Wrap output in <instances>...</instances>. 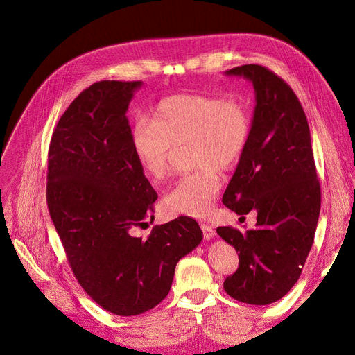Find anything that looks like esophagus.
Returning a JSON list of instances; mask_svg holds the SVG:
<instances>
[{
	"instance_id": "esophagus-1",
	"label": "esophagus",
	"mask_w": 355,
	"mask_h": 355,
	"mask_svg": "<svg viewBox=\"0 0 355 355\" xmlns=\"http://www.w3.org/2000/svg\"><path fill=\"white\" fill-rule=\"evenodd\" d=\"M201 230H202L204 239H206V240H211V239L216 236L214 227L210 226V225H207V223H201Z\"/></svg>"
}]
</instances>
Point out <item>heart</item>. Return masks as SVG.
<instances>
[{
    "label": "heart",
    "mask_w": 355,
    "mask_h": 355,
    "mask_svg": "<svg viewBox=\"0 0 355 355\" xmlns=\"http://www.w3.org/2000/svg\"><path fill=\"white\" fill-rule=\"evenodd\" d=\"M249 135L250 118L240 102L189 93L162 99L153 121L134 125L130 142L141 170L155 181L166 175L173 148L190 142L191 161L198 170L180 178L164 204L175 214L206 217L221 189L216 168L232 170L243 155Z\"/></svg>",
    "instance_id": "b5f03b06"
}]
</instances>
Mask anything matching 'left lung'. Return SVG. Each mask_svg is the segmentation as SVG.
Returning a JSON list of instances; mask_svg holds the SVG:
<instances>
[{
  "label": "left lung",
  "instance_id": "8db88e82",
  "mask_svg": "<svg viewBox=\"0 0 355 355\" xmlns=\"http://www.w3.org/2000/svg\"><path fill=\"white\" fill-rule=\"evenodd\" d=\"M252 82L256 106L245 153L223 194L243 216L257 213L254 229L217 227L239 252V268L225 291L250 305L285 296L301 276L321 210V187L305 112L291 86L269 69L245 64L226 71Z\"/></svg>",
  "mask_w": 355,
  "mask_h": 355
}]
</instances>
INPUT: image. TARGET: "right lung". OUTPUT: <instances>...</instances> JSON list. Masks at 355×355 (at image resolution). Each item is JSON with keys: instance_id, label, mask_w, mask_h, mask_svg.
<instances>
[{"instance_id": "1", "label": "right lung", "mask_w": 355, "mask_h": 355, "mask_svg": "<svg viewBox=\"0 0 355 355\" xmlns=\"http://www.w3.org/2000/svg\"><path fill=\"white\" fill-rule=\"evenodd\" d=\"M142 85L102 80L85 89L49 148L47 206L69 265L93 301L121 316L157 306L178 260L202 240L198 223L185 216L146 239L134 236L158 198L134 155L126 118Z\"/></svg>"}]
</instances>
